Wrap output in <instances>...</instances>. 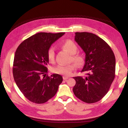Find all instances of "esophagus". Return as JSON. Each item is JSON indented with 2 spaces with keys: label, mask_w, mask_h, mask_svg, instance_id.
Instances as JSON below:
<instances>
[{
  "label": "esophagus",
  "mask_w": 128,
  "mask_h": 128,
  "mask_svg": "<svg viewBox=\"0 0 128 128\" xmlns=\"http://www.w3.org/2000/svg\"><path fill=\"white\" fill-rule=\"evenodd\" d=\"M69 78L68 77H66V76H64L63 77V80H66L67 79H68Z\"/></svg>",
  "instance_id": "obj_1"
}]
</instances>
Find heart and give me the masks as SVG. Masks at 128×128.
Here are the masks:
<instances>
[{
  "label": "heart",
  "mask_w": 128,
  "mask_h": 128,
  "mask_svg": "<svg viewBox=\"0 0 128 128\" xmlns=\"http://www.w3.org/2000/svg\"><path fill=\"white\" fill-rule=\"evenodd\" d=\"M61 46L68 53L72 55L70 60L74 62L77 66H81L85 64V57L81 54L76 53L78 50L77 44L71 40H66L62 41L61 43ZM47 58L49 62H54L55 60V50L54 47H51L48 49L47 52ZM76 69V66L72 64L64 66V65H58L54 66L52 69V72L56 74L64 75L68 76Z\"/></svg>",
  "instance_id": "b5f03b06"
}]
</instances>
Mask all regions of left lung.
<instances>
[{"label":"left lung","instance_id":"1","mask_svg":"<svg viewBox=\"0 0 128 128\" xmlns=\"http://www.w3.org/2000/svg\"><path fill=\"white\" fill-rule=\"evenodd\" d=\"M74 40L86 54L81 72L85 76L73 77L76 96L87 103L97 102L108 92L115 77V56L110 46L94 34L77 32Z\"/></svg>","mask_w":128,"mask_h":128}]
</instances>
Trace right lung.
I'll return each mask as SVG.
<instances>
[{
  "instance_id": "add662e5",
  "label": "right lung",
  "mask_w": 128,
  "mask_h": 128,
  "mask_svg": "<svg viewBox=\"0 0 128 128\" xmlns=\"http://www.w3.org/2000/svg\"><path fill=\"white\" fill-rule=\"evenodd\" d=\"M65 33H36L19 45L14 54L13 74L20 90L28 100L42 104L55 96L62 81V76L46 75L47 52Z\"/></svg>"
}]
</instances>
